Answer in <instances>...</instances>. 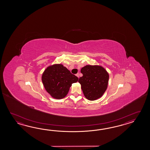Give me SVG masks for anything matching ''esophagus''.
I'll return each mask as SVG.
<instances>
[{"mask_svg": "<svg viewBox=\"0 0 150 150\" xmlns=\"http://www.w3.org/2000/svg\"><path fill=\"white\" fill-rule=\"evenodd\" d=\"M76 76L78 77V78H79V74H76Z\"/></svg>", "mask_w": 150, "mask_h": 150, "instance_id": "obj_1", "label": "esophagus"}]
</instances>
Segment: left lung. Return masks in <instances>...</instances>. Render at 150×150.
Segmentation results:
<instances>
[{"label": "left lung", "instance_id": "obj_1", "mask_svg": "<svg viewBox=\"0 0 150 150\" xmlns=\"http://www.w3.org/2000/svg\"><path fill=\"white\" fill-rule=\"evenodd\" d=\"M83 76L78 82L86 99L94 101L100 98L108 87L109 74L100 65H87L81 69Z\"/></svg>", "mask_w": 150, "mask_h": 150}]
</instances>
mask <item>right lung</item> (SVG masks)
I'll return each mask as SVG.
<instances>
[{
	"mask_svg": "<svg viewBox=\"0 0 150 150\" xmlns=\"http://www.w3.org/2000/svg\"><path fill=\"white\" fill-rule=\"evenodd\" d=\"M78 78L62 64H56L47 67L42 76V81L47 92L54 99H61L67 96L72 84Z\"/></svg>",
	"mask_w": 150,
	"mask_h": 150,
	"instance_id": "right-lung-1",
	"label": "right lung"
}]
</instances>
